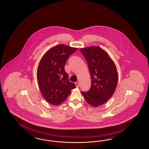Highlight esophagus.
<instances>
[{
    "mask_svg": "<svg viewBox=\"0 0 149 149\" xmlns=\"http://www.w3.org/2000/svg\"><path fill=\"white\" fill-rule=\"evenodd\" d=\"M75 85H76V86L77 87H79V83H78V82H76L75 83Z\"/></svg>",
    "mask_w": 149,
    "mask_h": 149,
    "instance_id": "34e87169",
    "label": "esophagus"
}]
</instances>
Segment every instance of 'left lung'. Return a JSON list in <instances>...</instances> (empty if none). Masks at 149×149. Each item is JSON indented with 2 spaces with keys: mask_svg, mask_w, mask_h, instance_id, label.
Returning a JSON list of instances; mask_svg holds the SVG:
<instances>
[{
  "mask_svg": "<svg viewBox=\"0 0 149 149\" xmlns=\"http://www.w3.org/2000/svg\"><path fill=\"white\" fill-rule=\"evenodd\" d=\"M88 64L91 87L86 92H81L88 104L97 107L110 99L117 86L118 71L107 52L97 46L80 49Z\"/></svg>",
  "mask_w": 149,
  "mask_h": 149,
  "instance_id": "1",
  "label": "left lung"
}]
</instances>
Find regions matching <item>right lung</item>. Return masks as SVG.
I'll list each match as a JSON object with an SVG mask.
<instances>
[{"label": "right lung", "instance_id": "1", "mask_svg": "<svg viewBox=\"0 0 149 149\" xmlns=\"http://www.w3.org/2000/svg\"><path fill=\"white\" fill-rule=\"evenodd\" d=\"M77 48L59 45L49 49L43 56L37 70L38 87L43 97L49 104L59 105L71 94L75 84L69 81L64 65Z\"/></svg>", "mask_w": 149, "mask_h": 149}]
</instances>
